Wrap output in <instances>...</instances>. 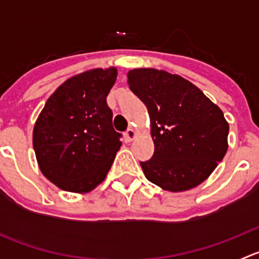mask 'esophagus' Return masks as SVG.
I'll return each instance as SVG.
<instances>
[{
  "label": "esophagus",
  "mask_w": 259,
  "mask_h": 259,
  "mask_svg": "<svg viewBox=\"0 0 259 259\" xmlns=\"http://www.w3.org/2000/svg\"><path fill=\"white\" fill-rule=\"evenodd\" d=\"M135 137V130L132 129V127H129V129L125 132V139L127 140V142H132L133 139H134Z\"/></svg>",
  "instance_id": "obj_1"
}]
</instances>
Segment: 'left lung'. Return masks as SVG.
<instances>
[{
    "label": "left lung",
    "instance_id": "1",
    "mask_svg": "<svg viewBox=\"0 0 259 259\" xmlns=\"http://www.w3.org/2000/svg\"><path fill=\"white\" fill-rule=\"evenodd\" d=\"M127 85L150 117L154 154L140 161L146 179L169 192L204 182L228 149L221 109L192 82L163 70H132Z\"/></svg>",
    "mask_w": 259,
    "mask_h": 259
}]
</instances>
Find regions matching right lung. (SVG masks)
Instances as JSON below:
<instances>
[{"label": "right lung", "instance_id": "obj_1", "mask_svg": "<svg viewBox=\"0 0 259 259\" xmlns=\"http://www.w3.org/2000/svg\"><path fill=\"white\" fill-rule=\"evenodd\" d=\"M117 71L95 69L70 77L46 101L33 127L44 176L62 190L86 193L105 179L121 134L113 127L106 96Z\"/></svg>", "mask_w": 259, "mask_h": 259}]
</instances>
